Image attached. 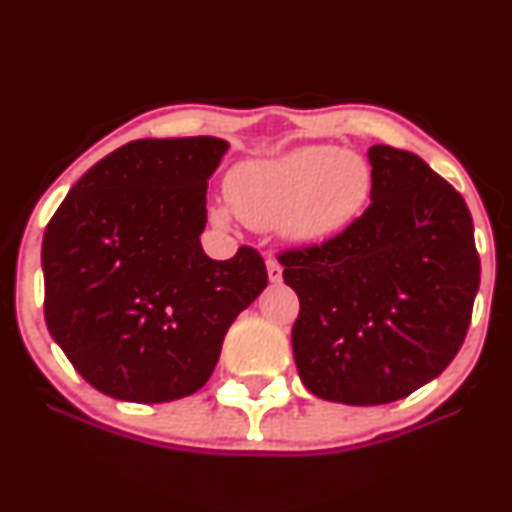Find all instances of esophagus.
<instances>
[{
    "label": "esophagus",
    "mask_w": 512,
    "mask_h": 512,
    "mask_svg": "<svg viewBox=\"0 0 512 512\" xmlns=\"http://www.w3.org/2000/svg\"><path fill=\"white\" fill-rule=\"evenodd\" d=\"M267 274H269V281H281V264L274 260V257H269L267 260Z\"/></svg>",
    "instance_id": "1"
}]
</instances>
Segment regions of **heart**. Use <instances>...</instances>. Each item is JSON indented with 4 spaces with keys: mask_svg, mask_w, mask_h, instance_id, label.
Returning <instances> with one entry per match:
<instances>
[{
    "mask_svg": "<svg viewBox=\"0 0 512 512\" xmlns=\"http://www.w3.org/2000/svg\"><path fill=\"white\" fill-rule=\"evenodd\" d=\"M370 195V168L337 146H303L291 154L240 163L228 173L226 197L252 226L281 221L293 240L342 231Z\"/></svg>",
    "mask_w": 512,
    "mask_h": 512,
    "instance_id": "1",
    "label": "heart"
}]
</instances>
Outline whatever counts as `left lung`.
<instances>
[{"mask_svg": "<svg viewBox=\"0 0 512 512\" xmlns=\"http://www.w3.org/2000/svg\"><path fill=\"white\" fill-rule=\"evenodd\" d=\"M368 161L366 211L276 255L301 301L291 344L303 385L356 407L407 397L450 366L481 274L460 192L395 146H370Z\"/></svg>", "mask_w": 512, "mask_h": 512, "instance_id": "1", "label": "left lung"}]
</instances>
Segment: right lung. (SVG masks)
<instances>
[{
    "label": "right lung",
    "instance_id": "add662e5",
    "mask_svg": "<svg viewBox=\"0 0 512 512\" xmlns=\"http://www.w3.org/2000/svg\"><path fill=\"white\" fill-rule=\"evenodd\" d=\"M226 149L216 137L129 142L76 182L45 228V322L103 395L154 404L197 392L231 322L267 286L255 248L216 262L199 243Z\"/></svg>",
    "mask_w": 512,
    "mask_h": 512
}]
</instances>
